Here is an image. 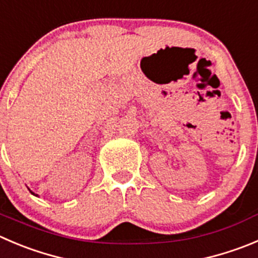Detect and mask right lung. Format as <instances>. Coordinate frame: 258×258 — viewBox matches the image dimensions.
I'll list each match as a JSON object with an SVG mask.
<instances>
[{
    "label": "right lung",
    "instance_id": "add662e5",
    "mask_svg": "<svg viewBox=\"0 0 258 258\" xmlns=\"http://www.w3.org/2000/svg\"><path fill=\"white\" fill-rule=\"evenodd\" d=\"M30 192H31V194H33V195H35V194H34V192H33V191H30ZM35 196H38V195H35Z\"/></svg>",
    "mask_w": 258,
    "mask_h": 258
}]
</instances>
